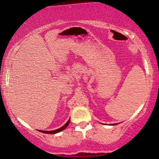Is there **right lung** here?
<instances>
[{"label": "right lung", "mask_w": 159, "mask_h": 159, "mask_svg": "<svg viewBox=\"0 0 159 159\" xmlns=\"http://www.w3.org/2000/svg\"><path fill=\"white\" fill-rule=\"evenodd\" d=\"M70 118L67 120V122L66 123V124H65L64 126H62V127L60 128V129H57L56 130H53V131H42V130H40V132H43V133H45V134H56V133H58L60 132H62V130H64L65 128L67 127V126L69 125V123H70Z\"/></svg>", "instance_id": "add662e5"}]
</instances>
